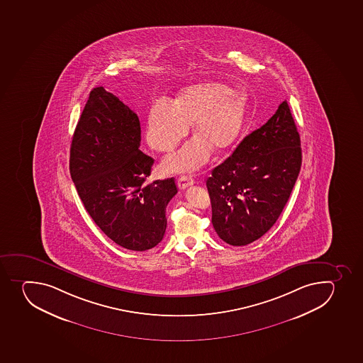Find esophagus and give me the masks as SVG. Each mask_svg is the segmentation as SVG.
Segmentation results:
<instances>
[{"mask_svg":"<svg viewBox=\"0 0 363 363\" xmlns=\"http://www.w3.org/2000/svg\"><path fill=\"white\" fill-rule=\"evenodd\" d=\"M194 184V179L191 177H186V175H183L177 181V186L180 188L181 190L186 189L188 186Z\"/></svg>","mask_w":363,"mask_h":363,"instance_id":"1","label":"esophagus"}]
</instances>
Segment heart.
I'll return each instance as SVG.
<instances>
[{
  "label": "heart",
  "mask_w": 363,
  "mask_h": 363,
  "mask_svg": "<svg viewBox=\"0 0 363 363\" xmlns=\"http://www.w3.org/2000/svg\"><path fill=\"white\" fill-rule=\"evenodd\" d=\"M248 96L223 83L204 82L183 89L173 104L156 101L149 111L147 141L156 152L173 150L191 125L196 138L164 161L169 172L197 169L211 150L223 152L238 138Z\"/></svg>",
  "instance_id": "heart-1"
}]
</instances>
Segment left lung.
Here are the masks:
<instances>
[{
	"instance_id": "1",
	"label": "left lung",
	"mask_w": 363,
	"mask_h": 363,
	"mask_svg": "<svg viewBox=\"0 0 363 363\" xmlns=\"http://www.w3.org/2000/svg\"><path fill=\"white\" fill-rule=\"evenodd\" d=\"M301 140L286 101L261 127L245 136L208 177L211 223L232 245L259 240L289 200L302 163Z\"/></svg>"
}]
</instances>
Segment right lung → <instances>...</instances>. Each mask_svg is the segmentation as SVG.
Here are the masks:
<instances>
[{
  "label": "right lung",
  "mask_w": 363,
  "mask_h": 363,
  "mask_svg": "<svg viewBox=\"0 0 363 363\" xmlns=\"http://www.w3.org/2000/svg\"><path fill=\"white\" fill-rule=\"evenodd\" d=\"M138 115L118 97L94 88L70 147L69 169L83 206L101 230L123 248L152 249L166 233L174 177L147 184L154 160L138 149Z\"/></svg>",
  "instance_id": "add662e5"
}]
</instances>
